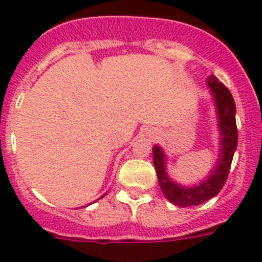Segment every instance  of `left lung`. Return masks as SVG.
I'll list each match as a JSON object with an SVG mask.
<instances>
[{
	"label": "left lung",
	"instance_id": "1",
	"mask_svg": "<svg viewBox=\"0 0 262 262\" xmlns=\"http://www.w3.org/2000/svg\"><path fill=\"white\" fill-rule=\"evenodd\" d=\"M207 85L211 90L212 98L216 106L219 129H221V154H219L216 165L214 166L207 180L191 187L182 186L177 182H173L166 174V157L164 151L159 145H155L152 148L155 169H156L161 191L169 202L180 207L201 205L206 201L211 200L212 196H215L222 190L230 173L233 154L237 147V127H236L235 118L236 107L232 94L222 82H219L215 76H210Z\"/></svg>",
	"mask_w": 262,
	"mask_h": 262
}]
</instances>
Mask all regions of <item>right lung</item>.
<instances>
[{"label":"right lung","mask_w":262,"mask_h":262,"mask_svg":"<svg viewBox=\"0 0 262 262\" xmlns=\"http://www.w3.org/2000/svg\"><path fill=\"white\" fill-rule=\"evenodd\" d=\"M102 196H103V195H102ZM102 196H101V198H102Z\"/></svg>","instance_id":"obj_1"}]
</instances>
